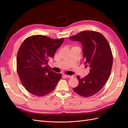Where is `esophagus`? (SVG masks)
Here are the masks:
<instances>
[{"label":"esophagus","instance_id":"34e87169","mask_svg":"<svg viewBox=\"0 0 128 128\" xmlns=\"http://www.w3.org/2000/svg\"><path fill=\"white\" fill-rule=\"evenodd\" d=\"M64 76L65 77H66V78H72L73 77L72 75H64Z\"/></svg>","mask_w":128,"mask_h":128}]
</instances>
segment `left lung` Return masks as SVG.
<instances>
[{"label":"left lung","mask_w":128,"mask_h":128,"mask_svg":"<svg viewBox=\"0 0 128 128\" xmlns=\"http://www.w3.org/2000/svg\"><path fill=\"white\" fill-rule=\"evenodd\" d=\"M69 39L82 43L84 64L90 68L83 78L77 76L79 83L73 90L84 97L92 96L101 90L110 76L113 65L110 45L101 33L94 31H83Z\"/></svg>","instance_id":"1"}]
</instances>
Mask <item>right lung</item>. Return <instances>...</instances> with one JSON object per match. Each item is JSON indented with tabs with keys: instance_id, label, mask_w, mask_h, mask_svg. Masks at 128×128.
<instances>
[{
	"instance_id": "1",
	"label": "right lung",
	"mask_w": 128,
	"mask_h": 128,
	"mask_svg": "<svg viewBox=\"0 0 128 128\" xmlns=\"http://www.w3.org/2000/svg\"><path fill=\"white\" fill-rule=\"evenodd\" d=\"M64 40L38 34L23 42L17 54L16 69L22 85L30 94L42 96L54 90L62 75L47 65Z\"/></svg>"
}]
</instances>
